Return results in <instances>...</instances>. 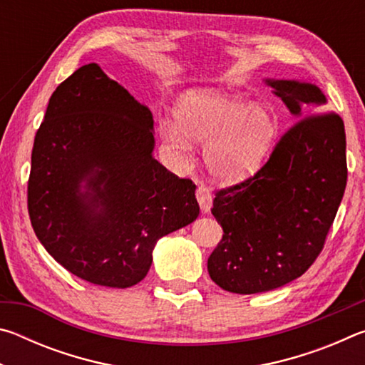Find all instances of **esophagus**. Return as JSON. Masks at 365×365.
I'll list each match as a JSON object with an SVG mask.
<instances>
[{
    "label": "esophagus",
    "instance_id": "1",
    "mask_svg": "<svg viewBox=\"0 0 365 365\" xmlns=\"http://www.w3.org/2000/svg\"><path fill=\"white\" fill-rule=\"evenodd\" d=\"M196 200L200 202V207L202 212H209L212 207V193L211 190H209L205 183L197 185L196 188Z\"/></svg>",
    "mask_w": 365,
    "mask_h": 365
}]
</instances>
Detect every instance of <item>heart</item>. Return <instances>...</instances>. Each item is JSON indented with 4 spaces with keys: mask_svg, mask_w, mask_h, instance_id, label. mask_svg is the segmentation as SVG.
<instances>
[{
    "mask_svg": "<svg viewBox=\"0 0 365 365\" xmlns=\"http://www.w3.org/2000/svg\"><path fill=\"white\" fill-rule=\"evenodd\" d=\"M279 132L275 114L264 106H251L240 98L214 91H195L175 108V125L164 122L163 138L183 148L190 141L207 145L206 164L224 182L242 180L261 168Z\"/></svg>",
    "mask_w": 365,
    "mask_h": 365,
    "instance_id": "b5f03b06",
    "label": "heart"
}]
</instances>
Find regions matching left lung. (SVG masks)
Wrapping results in <instances>:
<instances>
[{"mask_svg":"<svg viewBox=\"0 0 365 365\" xmlns=\"http://www.w3.org/2000/svg\"><path fill=\"white\" fill-rule=\"evenodd\" d=\"M296 119L255 175L215 191L214 283L252 294L287 285L322 252L348 178L343 119L316 85L267 80Z\"/></svg>","mask_w":365,"mask_h":365,"instance_id":"8db88e82","label":"left lung"}]
</instances>
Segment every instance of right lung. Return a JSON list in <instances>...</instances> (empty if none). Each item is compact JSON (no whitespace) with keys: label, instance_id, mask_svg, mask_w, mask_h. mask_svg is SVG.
<instances>
[{"label":"right lung","instance_id":"add662e5","mask_svg":"<svg viewBox=\"0 0 365 365\" xmlns=\"http://www.w3.org/2000/svg\"><path fill=\"white\" fill-rule=\"evenodd\" d=\"M153 148L151 110L95 63L49 98L27 207L36 238L71 274L101 287L137 285L158 240L197 217L196 185L159 164Z\"/></svg>","mask_w":365,"mask_h":365}]
</instances>
